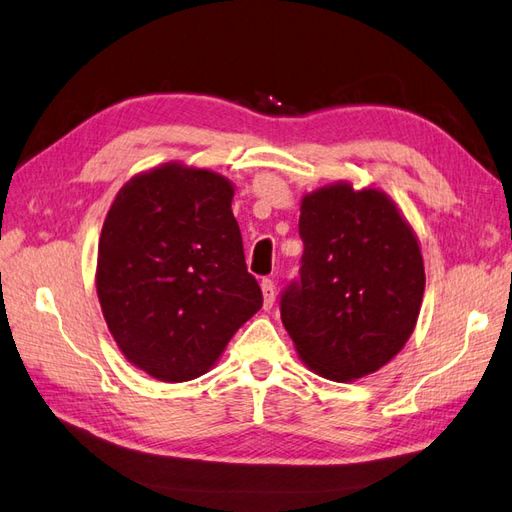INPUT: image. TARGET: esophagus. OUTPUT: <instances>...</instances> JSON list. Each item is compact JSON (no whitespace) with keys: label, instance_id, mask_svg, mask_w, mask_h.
Segmentation results:
<instances>
[{"label":"esophagus","instance_id":"obj_1","mask_svg":"<svg viewBox=\"0 0 512 512\" xmlns=\"http://www.w3.org/2000/svg\"><path fill=\"white\" fill-rule=\"evenodd\" d=\"M261 294H264V310H270L272 303H275V283L272 279H261Z\"/></svg>","mask_w":512,"mask_h":512}]
</instances>
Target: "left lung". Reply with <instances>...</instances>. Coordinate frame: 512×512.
I'll use <instances>...</instances> for the list:
<instances>
[{
    "label": "left lung",
    "instance_id": "1",
    "mask_svg": "<svg viewBox=\"0 0 512 512\" xmlns=\"http://www.w3.org/2000/svg\"><path fill=\"white\" fill-rule=\"evenodd\" d=\"M301 281L281 320L301 362L331 382L377 373L417 327L425 268L419 237L384 189L338 181L301 198Z\"/></svg>",
    "mask_w": 512,
    "mask_h": 512
}]
</instances>
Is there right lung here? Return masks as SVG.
Masks as SVG:
<instances>
[{
  "label": "right lung",
  "instance_id": "obj_1",
  "mask_svg": "<svg viewBox=\"0 0 512 512\" xmlns=\"http://www.w3.org/2000/svg\"><path fill=\"white\" fill-rule=\"evenodd\" d=\"M235 185L209 168L161 163L122 185L106 213L95 290L124 358L165 384L209 373L259 312Z\"/></svg>",
  "mask_w": 512,
  "mask_h": 512
}]
</instances>
